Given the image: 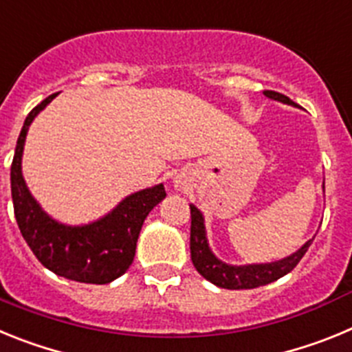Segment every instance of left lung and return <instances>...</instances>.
Returning a JSON list of instances; mask_svg holds the SVG:
<instances>
[{
	"mask_svg": "<svg viewBox=\"0 0 352 352\" xmlns=\"http://www.w3.org/2000/svg\"><path fill=\"white\" fill-rule=\"evenodd\" d=\"M264 95L268 96V98H273V100L282 102V104L296 105L289 96L282 95V93L264 91ZM190 217L192 263H194L195 270H197L206 280H210L211 284L219 285V287L222 289H254L259 287V285H266L278 280L280 276L287 275L289 272H292V270L296 268V264L300 263L301 257L307 254V250H309V247L314 241V238L309 239V241H307L300 250L294 252L292 256L280 261H275V263L232 266V264H226L220 259H217L213 252H211L206 238L204 217L194 204H190Z\"/></svg>",
	"mask_w": 352,
	"mask_h": 352,
	"instance_id": "1",
	"label": "left lung"
}]
</instances>
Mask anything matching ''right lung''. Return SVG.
Masks as SVG:
<instances>
[{
  "label": "right lung",
  "instance_id": "right-lung-1",
  "mask_svg": "<svg viewBox=\"0 0 352 352\" xmlns=\"http://www.w3.org/2000/svg\"><path fill=\"white\" fill-rule=\"evenodd\" d=\"M58 93L40 102L24 121L10 169L12 201L21 234L36 259L56 275L84 284H109L132 264L146 217L166 197L164 185L129 195L111 213L86 226L56 222L40 208L23 178V149L31 121Z\"/></svg>",
  "mask_w": 352,
  "mask_h": 352
}]
</instances>
